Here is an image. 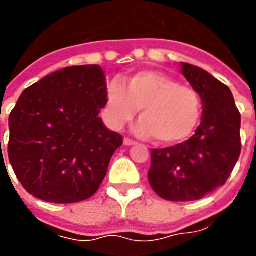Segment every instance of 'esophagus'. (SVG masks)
Instances as JSON below:
<instances>
[{
    "label": "esophagus",
    "mask_w": 256,
    "mask_h": 256,
    "mask_svg": "<svg viewBox=\"0 0 256 256\" xmlns=\"http://www.w3.org/2000/svg\"><path fill=\"white\" fill-rule=\"evenodd\" d=\"M136 144V140H130V138H124V146H132V144Z\"/></svg>",
    "instance_id": "esophagus-1"
}]
</instances>
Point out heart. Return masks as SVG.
<instances>
[{
    "label": "heart",
    "instance_id": "b5f03b06",
    "mask_svg": "<svg viewBox=\"0 0 256 256\" xmlns=\"http://www.w3.org/2000/svg\"><path fill=\"white\" fill-rule=\"evenodd\" d=\"M140 110L136 134L154 136L156 142L172 144L187 140L200 118L202 102L190 86L156 70H144L106 88L104 120L120 130Z\"/></svg>",
    "mask_w": 256,
    "mask_h": 256
}]
</instances>
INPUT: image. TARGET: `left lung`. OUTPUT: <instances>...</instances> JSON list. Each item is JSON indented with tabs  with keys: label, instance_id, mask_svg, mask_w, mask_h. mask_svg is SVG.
<instances>
[{
	"label": "left lung",
	"instance_id": "obj_1",
	"mask_svg": "<svg viewBox=\"0 0 256 256\" xmlns=\"http://www.w3.org/2000/svg\"><path fill=\"white\" fill-rule=\"evenodd\" d=\"M182 74L202 100V122L190 140L152 148L148 182L171 202L198 200L223 186L240 156V112L232 92L206 70L182 64Z\"/></svg>",
	"mask_w": 256,
	"mask_h": 256
}]
</instances>
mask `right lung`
<instances>
[{
	"mask_svg": "<svg viewBox=\"0 0 256 256\" xmlns=\"http://www.w3.org/2000/svg\"><path fill=\"white\" fill-rule=\"evenodd\" d=\"M104 96L98 65L65 68L24 90L10 112L8 154L30 195L76 203L96 194L124 144L100 118Z\"/></svg>",
	"mask_w": 256,
	"mask_h": 256,
	"instance_id": "1",
	"label": "right lung"
}]
</instances>
